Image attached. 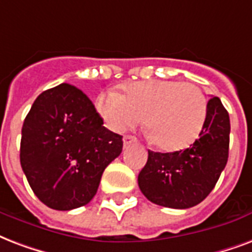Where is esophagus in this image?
Wrapping results in <instances>:
<instances>
[{
	"label": "esophagus",
	"mask_w": 252,
	"mask_h": 252,
	"mask_svg": "<svg viewBox=\"0 0 252 252\" xmlns=\"http://www.w3.org/2000/svg\"><path fill=\"white\" fill-rule=\"evenodd\" d=\"M123 143H124V147H126L128 144L136 143V137L130 136V134H126V136H124V137H123Z\"/></svg>",
	"instance_id": "34e87169"
}]
</instances>
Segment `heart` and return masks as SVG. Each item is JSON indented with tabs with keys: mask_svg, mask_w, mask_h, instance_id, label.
I'll return each instance as SVG.
<instances>
[{
	"mask_svg": "<svg viewBox=\"0 0 252 252\" xmlns=\"http://www.w3.org/2000/svg\"><path fill=\"white\" fill-rule=\"evenodd\" d=\"M96 108L105 126L113 132L145 126L155 143L165 152L185 149L197 140L207 116V99L191 82L145 80L124 86V96L103 92Z\"/></svg>",
	"mask_w": 252,
	"mask_h": 252,
	"instance_id": "b5f03b06",
	"label": "heart"
}]
</instances>
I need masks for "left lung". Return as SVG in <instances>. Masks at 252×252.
<instances>
[{
    "instance_id": "left-lung-1",
    "label": "left lung",
    "mask_w": 252,
    "mask_h": 252,
    "mask_svg": "<svg viewBox=\"0 0 252 252\" xmlns=\"http://www.w3.org/2000/svg\"><path fill=\"white\" fill-rule=\"evenodd\" d=\"M230 118L220 100L207 101V116L198 139L185 151H148L139 173V188L151 202L172 209H189L214 189L227 164Z\"/></svg>"
}]
</instances>
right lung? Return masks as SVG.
Here are the masks:
<instances>
[{
	"label": "right lung",
	"instance_id": "right-lung-1",
	"mask_svg": "<svg viewBox=\"0 0 252 252\" xmlns=\"http://www.w3.org/2000/svg\"><path fill=\"white\" fill-rule=\"evenodd\" d=\"M123 151V136L103 126L79 88L62 83L42 92L22 126L19 160L34 194L55 210L87 205L101 174Z\"/></svg>",
	"mask_w": 252,
	"mask_h": 252
}]
</instances>
